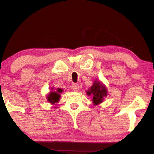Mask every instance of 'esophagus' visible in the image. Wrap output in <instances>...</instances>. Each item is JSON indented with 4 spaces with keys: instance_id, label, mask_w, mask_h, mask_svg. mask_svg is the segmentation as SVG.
I'll return each mask as SVG.
<instances>
[{
    "instance_id": "esophagus-1",
    "label": "esophagus",
    "mask_w": 154,
    "mask_h": 154,
    "mask_svg": "<svg viewBox=\"0 0 154 154\" xmlns=\"http://www.w3.org/2000/svg\"><path fill=\"white\" fill-rule=\"evenodd\" d=\"M72 90H73V91H75V92H77V91L79 90V85L77 84V83H74V84H72Z\"/></svg>"
}]
</instances>
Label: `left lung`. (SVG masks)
I'll list each match as a JSON object with an SVG mask.
<instances>
[{
	"label": "left lung",
	"instance_id": "1",
	"mask_svg": "<svg viewBox=\"0 0 154 154\" xmlns=\"http://www.w3.org/2000/svg\"><path fill=\"white\" fill-rule=\"evenodd\" d=\"M87 94L88 96H92V102L94 105H99L104 100V98L107 95V90L106 87L99 81L96 80L94 82L92 86L88 90Z\"/></svg>",
	"mask_w": 154,
	"mask_h": 154
}]
</instances>
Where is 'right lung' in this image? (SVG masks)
Instances as JSON below:
<instances>
[{
	"label": "right lung",
	"instance_id": "1",
	"mask_svg": "<svg viewBox=\"0 0 154 154\" xmlns=\"http://www.w3.org/2000/svg\"><path fill=\"white\" fill-rule=\"evenodd\" d=\"M54 88H51V92H49V94L47 96V100L48 102L51 104H55L58 103L60 98V93L63 92V90L60 88H58L57 90H53Z\"/></svg>",
	"mask_w": 154,
	"mask_h": 154
}]
</instances>
